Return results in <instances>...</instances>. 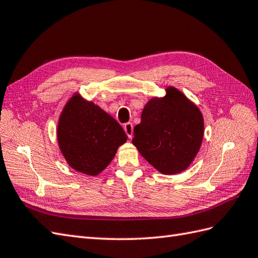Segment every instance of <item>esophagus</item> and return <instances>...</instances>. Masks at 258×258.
Wrapping results in <instances>:
<instances>
[{
  "label": "esophagus",
  "mask_w": 258,
  "mask_h": 258,
  "mask_svg": "<svg viewBox=\"0 0 258 258\" xmlns=\"http://www.w3.org/2000/svg\"><path fill=\"white\" fill-rule=\"evenodd\" d=\"M124 131H125V133H126L127 137L132 138V136H133V124H132L131 122L125 123L124 124Z\"/></svg>",
  "instance_id": "1"
}]
</instances>
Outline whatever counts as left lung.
<instances>
[{
	"label": "left lung",
	"mask_w": 258,
	"mask_h": 258,
	"mask_svg": "<svg viewBox=\"0 0 258 258\" xmlns=\"http://www.w3.org/2000/svg\"><path fill=\"white\" fill-rule=\"evenodd\" d=\"M203 115L181 91L167 88V95L145 105L141 124L134 127L133 144L151 166L164 174L185 170L201 148Z\"/></svg>",
	"instance_id": "1"
}]
</instances>
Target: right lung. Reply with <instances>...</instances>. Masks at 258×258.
Listing matches in <instances>:
<instances>
[{"label": "right lung", "instance_id": "obj_1", "mask_svg": "<svg viewBox=\"0 0 258 258\" xmlns=\"http://www.w3.org/2000/svg\"><path fill=\"white\" fill-rule=\"evenodd\" d=\"M126 134L113 117L92 102L74 96L58 120L57 140L70 166L97 175L108 167Z\"/></svg>", "mask_w": 258, "mask_h": 258}]
</instances>
